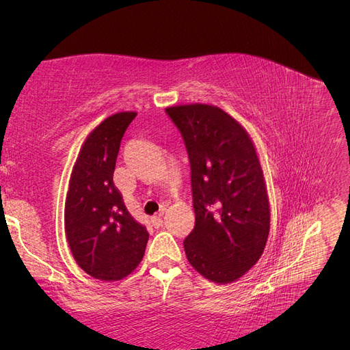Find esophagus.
Instances as JSON below:
<instances>
[{
    "instance_id": "obj_1",
    "label": "esophagus",
    "mask_w": 350,
    "mask_h": 350,
    "mask_svg": "<svg viewBox=\"0 0 350 350\" xmlns=\"http://www.w3.org/2000/svg\"><path fill=\"white\" fill-rule=\"evenodd\" d=\"M163 211H161V213H157L156 216H153L152 217V225L156 228V229H159V228H162V225H163Z\"/></svg>"
}]
</instances>
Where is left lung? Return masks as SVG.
<instances>
[{
	"instance_id": "obj_1",
	"label": "left lung",
	"mask_w": 350,
	"mask_h": 350,
	"mask_svg": "<svg viewBox=\"0 0 350 350\" xmlns=\"http://www.w3.org/2000/svg\"><path fill=\"white\" fill-rule=\"evenodd\" d=\"M181 131L191 166L196 226L184 241L189 264L226 284L256 264L270 232V204L247 130L213 105L166 108Z\"/></svg>"
}]
</instances>
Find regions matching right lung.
Instances as JSON below:
<instances>
[{"label": "right lung", "instance_id": "1", "mask_svg": "<svg viewBox=\"0 0 350 350\" xmlns=\"http://www.w3.org/2000/svg\"><path fill=\"white\" fill-rule=\"evenodd\" d=\"M137 112L108 116L84 140L72 166L64 210L74 260L92 278L115 282L143 260L149 232L126 210L113 184L121 140Z\"/></svg>", "mask_w": 350, "mask_h": 350}]
</instances>
